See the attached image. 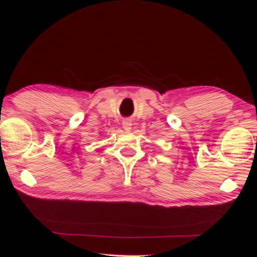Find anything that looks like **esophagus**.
I'll use <instances>...</instances> for the list:
<instances>
[{"mask_svg": "<svg viewBox=\"0 0 257 257\" xmlns=\"http://www.w3.org/2000/svg\"><path fill=\"white\" fill-rule=\"evenodd\" d=\"M122 125H123V128L127 132L132 130V122L130 120H124L122 122Z\"/></svg>", "mask_w": 257, "mask_h": 257, "instance_id": "obj_1", "label": "esophagus"}]
</instances>
